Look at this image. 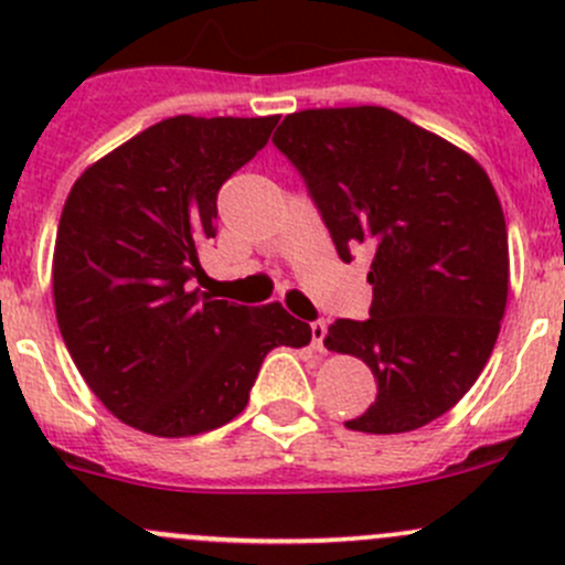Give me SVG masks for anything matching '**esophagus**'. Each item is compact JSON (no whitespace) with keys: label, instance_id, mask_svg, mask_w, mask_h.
<instances>
[{"label":"esophagus","instance_id":"34e87169","mask_svg":"<svg viewBox=\"0 0 565 565\" xmlns=\"http://www.w3.org/2000/svg\"><path fill=\"white\" fill-rule=\"evenodd\" d=\"M324 333H328V324L319 319V322H311V344H315V350L322 352V341H324Z\"/></svg>","mask_w":565,"mask_h":565}]
</instances>
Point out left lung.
Segmentation results:
<instances>
[{"instance_id": "1", "label": "left lung", "mask_w": 565, "mask_h": 565, "mask_svg": "<svg viewBox=\"0 0 565 565\" xmlns=\"http://www.w3.org/2000/svg\"><path fill=\"white\" fill-rule=\"evenodd\" d=\"M273 145L303 174L335 250H372L369 319L324 347L355 355L377 398L347 429L402 435L454 407L487 366L509 300V232L481 163L383 106L306 108Z\"/></svg>"}]
</instances>
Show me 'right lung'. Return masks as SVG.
<instances>
[{"label": "right lung", "mask_w": 565, "mask_h": 565, "mask_svg": "<svg viewBox=\"0 0 565 565\" xmlns=\"http://www.w3.org/2000/svg\"><path fill=\"white\" fill-rule=\"evenodd\" d=\"M273 117L161 119L73 182L54 243L60 333L89 391L122 424L193 437L230 424L273 347L309 322L191 289L215 237V196L270 139Z\"/></svg>", "instance_id": "obj_1"}]
</instances>
